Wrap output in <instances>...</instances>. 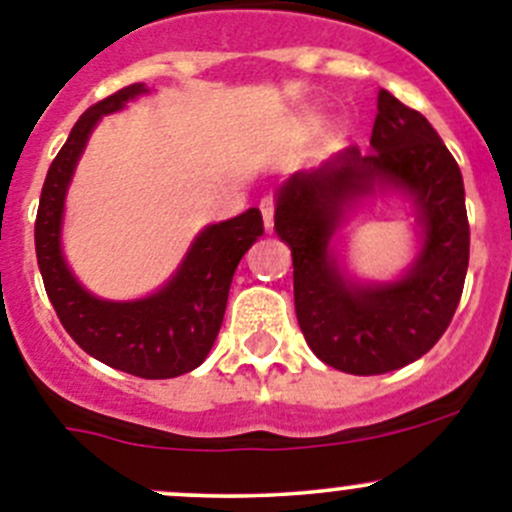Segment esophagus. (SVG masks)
<instances>
[{
	"label": "esophagus",
	"instance_id": "34e87169",
	"mask_svg": "<svg viewBox=\"0 0 512 512\" xmlns=\"http://www.w3.org/2000/svg\"><path fill=\"white\" fill-rule=\"evenodd\" d=\"M260 213H262V220H265V230L272 232V227H275V198H262L260 200Z\"/></svg>",
	"mask_w": 512,
	"mask_h": 512
}]
</instances>
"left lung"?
I'll use <instances>...</instances> for the list:
<instances>
[{"label": "left lung", "mask_w": 512, "mask_h": 512, "mask_svg": "<svg viewBox=\"0 0 512 512\" xmlns=\"http://www.w3.org/2000/svg\"><path fill=\"white\" fill-rule=\"evenodd\" d=\"M369 146L294 173L275 205V232L292 250L304 339L324 364L356 376L401 369L443 337L471 250L461 168L431 123L381 89ZM391 192L415 208V262L396 281H354L338 260V230L364 199Z\"/></svg>", "instance_id": "obj_1"}]
</instances>
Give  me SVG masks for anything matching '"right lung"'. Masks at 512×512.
I'll return each mask as SVG.
<instances>
[{
  "instance_id": "right-lung-1",
  "label": "right lung",
  "mask_w": 512,
  "mask_h": 512,
  "mask_svg": "<svg viewBox=\"0 0 512 512\" xmlns=\"http://www.w3.org/2000/svg\"><path fill=\"white\" fill-rule=\"evenodd\" d=\"M148 91L146 84L126 86L76 121L46 173L34 242L46 294L64 329L86 354L141 379H173L198 369L213 349L232 275L265 225L260 210L250 208L237 218L203 227L173 277L148 297L113 302L96 297L76 280L61 247L66 193L74 170L98 121L123 111L128 101Z\"/></svg>"
}]
</instances>
